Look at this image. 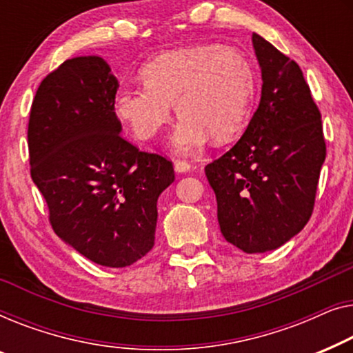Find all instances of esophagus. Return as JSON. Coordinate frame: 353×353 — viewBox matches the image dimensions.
Here are the masks:
<instances>
[{
    "mask_svg": "<svg viewBox=\"0 0 353 353\" xmlns=\"http://www.w3.org/2000/svg\"><path fill=\"white\" fill-rule=\"evenodd\" d=\"M190 170H192L190 163L181 161V160H177V161L174 163V171L179 172V174H182V172H188Z\"/></svg>",
    "mask_w": 353,
    "mask_h": 353,
    "instance_id": "obj_1",
    "label": "esophagus"
}]
</instances>
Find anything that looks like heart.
I'll return each mask as SVG.
<instances>
[{
  "label": "heart",
  "mask_w": 353,
  "mask_h": 353,
  "mask_svg": "<svg viewBox=\"0 0 353 353\" xmlns=\"http://www.w3.org/2000/svg\"><path fill=\"white\" fill-rule=\"evenodd\" d=\"M143 84L118 89L115 113L137 139H152L181 115L170 137L179 155L200 152L211 137L232 141L250 120L256 73L245 54L219 44H195L161 54L142 70Z\"/></svg>",
  "instance_id": "heart-1"
}]
</instances>
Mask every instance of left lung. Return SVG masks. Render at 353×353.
<instances>
[{
  "label": "left lung",
  "instance_id": "8db88e82",
  "mask_svg": "<svg viewBox=\"0 0 353 353\" xmlns=\"http://www.w3.org/2000/svg\"><path fill=\"white\" fill-rule=\"evenodd\" d=\"M261 102L230 150L205 168L222 235L256 254L297 235L314 211L326 145L319 107L299 65L252 33Z\"/></svg>",
  "mask_w": 353,
  "mask_h": 353
}]
</instances>
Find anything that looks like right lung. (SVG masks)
<instances>
[{"label": "right lung", "instance_id": "obj_1", "mask_svg": "<svg viewBox=\"0 0 353 353\" xmlns=\"http://www.w3.org/2000/svg\"><path fill=\"white\" fill-rule=\"evenodd\" d=\"M118 86L102 57L68 59L39 84L28 121L30 171L54 232L113 269L155 245L158 196L174 182L171 161L121 137Z\"/></svg>", "mask_w": 353, "mask_h": 353}]
</instances>
